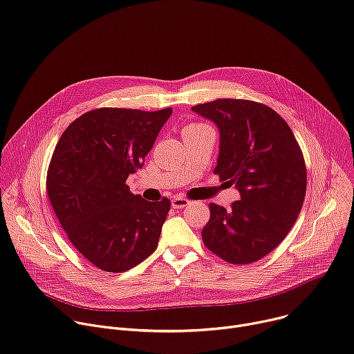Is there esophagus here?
I'll use <instances>...</instances> for the list:
<instances>
[{
  "label": "esophagus",
  "mask_w": 354,
  "mask_h": 354,
  "mask_svg": "<svg viewBox=\"0 0 354 354\" xmlns=\"http://www.w3.org/2000/svg\"><path fill=\"white\" fill-rule=\"evenodd\" d=\"M171 205H172V207H174V209H183V207H186V206L189 205V201H186V199H183V198L176 196V198H174V199H172Z\"/></svg>",
  "instance_id": "esophagus-1"
}]
</instances>
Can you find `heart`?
Here are the masks:
<instances>
[{"mask_svg":"<svg viewBox=\"0 0 354 354\" xmlns=\"http://www.w3.org/2000/svg\"><path fill=\"white\" fill-rule=\"evenodd\" d=\"M192 127H201V125H192ZM190 128V127H189Z\"/></svg>","mask_w":354,"mask_h":354,"instance_id":"obj_1","label":"heart"}]
</instances>
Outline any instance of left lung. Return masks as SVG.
I'll return each mask as SVG.
<instances>
[{
  "label": "left lung",
  "instance_id": "1",
  "mask_svg": "<svg viewBox=\"0 0 354 354\" xmlns=\"http://www.w3.org/2000/svg\"><path fill=\"white\" fill-rule=\"evenodd\" d=\"M192 110L217 127L214 174L240 194L230 210L209 206L203 243L227 263L259 261L286 237L302 209L306 168L301 148L285 120L264 104L218 99Z\"/></svg>",
  "mask_w": 354,
  "mask_h": 354
}]
</instances>
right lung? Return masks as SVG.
I'll return each instance as SVG.
<instances>
[{
    "label": "right lung",
    "mask_w": 354,
    "mask_h": 354,
    "mask_svg": "<svg viewBox=\"0 0 354 354\" xmlns=\"http://www.w3.org/2000/svg\"><path fill=\"white\" fill-rule=\"evenodd\" d=\"M172 109H97L62 134L46 179L52 207L76 250L93 266L122 272L151 255L171 207L125 185L141 169Z\"/></svg>",
    "instance_id": "1"
}]
</instances>
